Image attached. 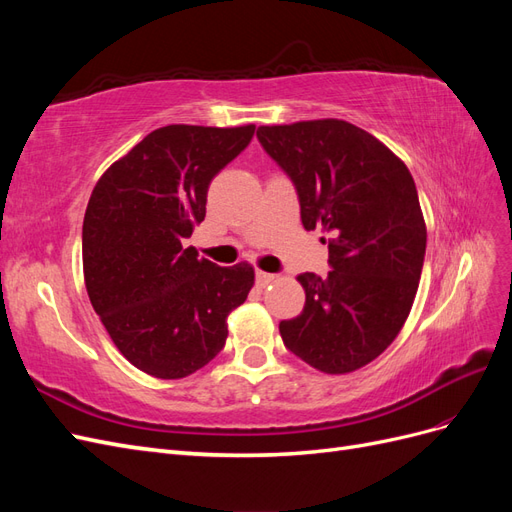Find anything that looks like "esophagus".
<instances>
[{
	"instance_id": "obj_1",
	"label": "esophagus",
	"mask_w": 512,
	"mask_h": 512,
	"mask_svg": "<svg viewBox=\"0 0 512 512\" xmlns=\"http://www.w3.org/2000/svg\"><path fill=\"white\" fill-rule=\"evenodd\" d=\"M273 280H275V275H273V273L256 271V284H258V286H267V284H271Z\"/></svg>"
}]
</instances>
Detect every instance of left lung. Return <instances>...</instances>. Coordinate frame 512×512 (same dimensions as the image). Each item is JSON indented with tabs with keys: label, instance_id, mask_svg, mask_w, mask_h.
Segmentation results:
<instances>
[{
	"label": "left lung",
	"instance_id": "obj_1",
	"mask_svg": "<svg viewBox=\"0 0 512 512\" xmlns=\"http://www.w3.org/2000/svg\"><path fill=\"white\" fill-rule=\"evenodd\" d=\"M299 194L305 230L331 232L327 277L301 273L303 312L284 346L324 374H350L393 344L421 280L427 228L408 166L344 119L260 126Z\"/></svg>",
	"mask_w": 512,
	"mask_h": 512
}]
</instances>
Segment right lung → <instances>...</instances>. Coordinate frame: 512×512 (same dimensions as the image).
<instances>
[{"mask_svg":"<svg viewBox=\"0 0 512 512\" xmlns=\"http://www.w3.org/2000/svg\"><path fill=\"white\" fill-rule=\"evenodd\" d=\"M256 126H164L106 168L87 203L83 273L117 350L145 374L179 380L215 359L226 318L254 267H218L183 247L205 220L211 179L250 145Z\"/></svg>","mask_w":512,"mask_h":512,"instance_id":"right-lung-1","label":"right lung"}]
</instances>
